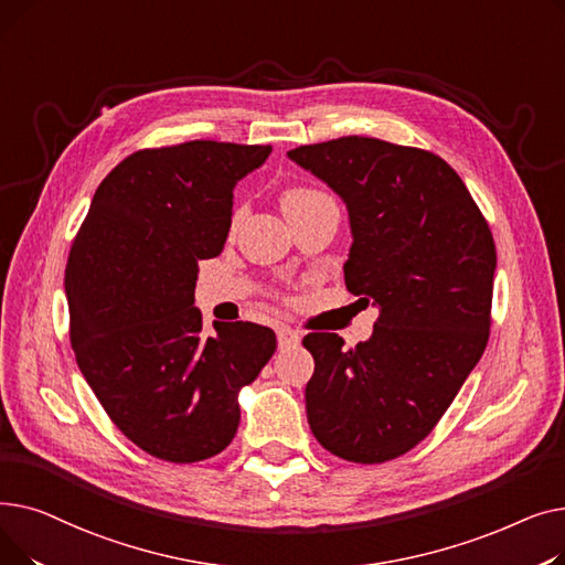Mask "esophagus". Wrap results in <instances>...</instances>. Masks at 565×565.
<instances>
[{
	"mask_svg": "<svg viewBox=\"0 0 565 565\" xmlns=\"http://www.w3.org/2000/svg\"><path fill=\"white\" fill-rule=\"evenodd\" d=\"M277 341H279V348H290V345H298L300 343V334L290 330L288 324H281V328H277Z\"/></svg>",
	"mask_w": 565,
	"mask_h": 565,
	"instance_id": "obj_1",
	"label": "esophagus"
}]
</instances>
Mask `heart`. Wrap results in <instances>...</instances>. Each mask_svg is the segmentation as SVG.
<instances>
[{
  "label": "heart",
  "instance_id": "b5f03b06",
  "mask_svg": "<svg viewBox=\"0 0 565 565\" xmlns=\"http://www.w3.org/2000/svg\"><path fill=\"white\" fill-rule=\"evenodd\" d=\"M322 196H324L322 192L311 190V188H288L281 196V205H284V211H292V207L309 205Z\"/></svg>",
  "mask_w": 565,
  "mask_h": 565
}]
</instances>
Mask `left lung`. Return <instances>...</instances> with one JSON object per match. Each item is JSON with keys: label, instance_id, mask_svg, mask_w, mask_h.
Wrapping results in <instances>:
<instances>
[{"label": "left lung", "instance_id": "8db88e82", "mask_svg": "<svg viewBox=\"0 0 565 565\" xmlns=\"http://www.w3.org/2000/svg\"><path fill=\"white\" fill-rule=\"evenodd\" d=\"M288 158L348 207L345 288L380 309L369 341L311 332L307 419L330 454L362 465L407 454L435 428L490 334L497 252L460 175L422 148L373 137Z\"/></svg>", "mask_w": 565, "mask_h": 565}]
</instances>
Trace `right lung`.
<instances>
[{"label": "right lung", "instance_id": "add662e5", "mask_svg": "<svg viewBox=\"0 0 565 565\" xmlns=\"http://www.w3.org/2000/svg\"><path fill=\"white\" fill-rule=\"evenodd\" d=\"M273 146L146 148L98 185L66 265L71 343L96 398L130 441L169 462L224 451L237 394L277 350L270 328L194 307L199 260L224 249L233 188Z\"/></svg>", "mask_w": 565, "mask_h": 565}]
</instances>
